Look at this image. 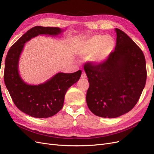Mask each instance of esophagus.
Returning a JSON list of instances; mask_svg holds the SVG:
<instances>
[{
	"label": "esophagus",
	"mask_w": 154,
	"mask_h": 154,
	"mask_svg": "<svg viewBox=\"0 0 154 154\" xmlns=\"http://www.w3.org/2000/svg\"><path fill=\"white\" fill-rule=\"evenodd\" d=\"M81 78H87L86 73H85L84 71H83V72H82V76H81Z\"/></svg>",
	"instance_id": "34e87169"
}]
</instances>
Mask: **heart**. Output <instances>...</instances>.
Instances as JSON below:
<instances>
[{"label": "heart", "mask_w": 154, "mask_h": 154, "mask_svg": "<svg viewBox=\"0 0 154 154\" xmlns=\"http://www.w3.org/2000/svg\"><path fill=\"white\" fill-rule=\"evenodd\" d=\"M115 47V41L110 36L94 35L83 40L77 53L82 57H91L92 61L100 64L109 58Z\"/></svg>", "instance_id": "1"}]
</instances>
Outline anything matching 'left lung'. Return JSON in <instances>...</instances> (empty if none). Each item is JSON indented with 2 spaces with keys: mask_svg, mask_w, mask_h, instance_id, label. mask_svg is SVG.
Masks as SVG:
<instances>
[{
  "mask_svg": "<svg viewBox=\"0 0 154 154\" xmlns=\"http://www.w3.org/2000/svg\"><path fill=\"white\" fill-rule=\"evenodd\" d=\"M115 50L104 62L87 63L84 70L89 83L86 101L96 116L115 118L131 110L146 84V61L142 50L119 29Z\"/></svg>",
  "mask_w": 154,
  "mask_h": 154,
  "instance_id": "1",
  "label": "left lung"
}]
</instances>
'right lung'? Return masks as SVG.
<instances>
[{
	"label": "right lung",
	"mask_w": 154,
	"mask_h": 154,
	"mask_svg": "<svg viewBox=\"0 0 154 154\" xmlns=\"http://www.w3.org/2000/svg\"><path fill=\"white\" fill-rule=\"evenodd\" d=\"M59 27L35 26L23 35L8 51L4 78L13 103L25 114L37 118H49L62 109L68 88L80 79L82 71L58 72L42 84L31 85L24 82L18 73V62L24 44L39 35H58Z\"/></svg>",
	"instance_id": "add662e5"
}]
</instances>
